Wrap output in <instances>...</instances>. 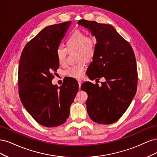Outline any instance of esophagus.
I'll use <instances>...</instances> for the list:
<instances>
[{"mask_svg": "<svg viewBox=\"0 0 157 157\" xmlns=\"http://www.w3.org/2000/svg\"><path fill=\"white\" fill-rule=\"evenodd\" d=\"M78 83L79 85V87L80 88V86H81V84H82V80L80 79H78Z\"/></svg>", "mask_w": 157, "mask_h": 157, "instance_id": "1", "label": "esophagus"}]
</instances>
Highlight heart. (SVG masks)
I'll list each match as a JSON object with an SVG mask.
<instances>
[{
    "instance_id": "b5f03b06",
    "label": "heart",
    "mask_w": 157,
    "mask_h": 157,
    "mask_svg": "<svg viewBox=\"0 0 157 157\" xmlns=\"http://www.w3.org/2000/svg\"><path fill=\"white\" fill-rule=\"evenodd\" d=\"M65 48L59 47L56 50L57 59L59 65H63L66 62L67 51H75L77 60L90 61L96 54V42L91 36L78 30L75 31L67 36L65 42ZM85 67L82 61L70 66L65 71V75L70 77L79 78L82 77Z\"/></svg>"
}]
</instances>
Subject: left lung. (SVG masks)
<instances>
[{"label": "left lung", "instance_id": "obj_1", "mask_svg": "<svg viewBox=\"0 0 157 157\" xmlns=\"http://www.w3.org/2000/svg\"><path fill=\"white\" fill-rule=\"evenodd\" d=\"M78 25L96 37V54L88 69L98 77H104L101 86L84 82L82 90L88 94L86 101L90 118L98 124H109L122 117L134 98L137 71L130 44L112 25L94 21L79 20Z\"/></svg>", "mask_w": 157, "mask_h": 157}]
</instances>
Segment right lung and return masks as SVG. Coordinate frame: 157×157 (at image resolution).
Wrapping results in <instances>:
<instances>
[{
    "mask_svg": "<svg viewBox=\"0 0 157 157\" xmlns=\"http://www.w3.org/2000/svg\"><path fill=\"white\" fill-rule=\"evenodd\" d=\"M71 21L47 26L25 45L18 69L19 96L23 107L40 125L58 126L67 121L78 90L70 78L60 87L52 83L59 64L56 50Z\"/></svg>",
    "mask_w": 157,
    "mask_h": 157,
    "instance_id": "obj_1",
    "label": "right lung"
}]
</instances>
